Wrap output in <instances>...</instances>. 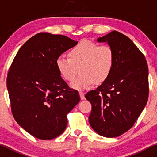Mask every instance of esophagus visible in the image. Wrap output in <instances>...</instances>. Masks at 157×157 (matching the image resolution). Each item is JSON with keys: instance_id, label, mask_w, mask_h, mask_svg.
Listing matches in <instances>:
<instances>
[{"instance_id": "obj_1", "label": "esophagus", "mask_w": 157, "mask_h": 157, "mask_svg": "<svg viewBox=\"0 0 157 157\" xmlns=\"http://www.w3.org/2000/svg\"><path fill=\"white\" fill-rule=\"evenodd\" d=\"M79 94H80V99H81V100H84V99H85V95H84V93H83L82 92H80V93H79Z\"/></svg>"}]
</instances>
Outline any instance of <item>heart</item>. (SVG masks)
Segmentation results:
<instances>
[{
    "label": "heart",
    "instance_id": "obj_1",
    "mask_svg": "<svg viewBox=\"0 0 157 157\" xmlns=\"http://www.w3.org/2000/svg\"><path fill=\"white\" fill-rule=\"evenodd\" d=\"M69 58L59 56L56 66L59 74L77 90L87 89L93 85L103 83L109 77L113 68L115 54L109 45H100L90 41H82L69 52Z\"/></svg>",
    "mask_w": 157,
    "mask_h": 157
}]
</instances>
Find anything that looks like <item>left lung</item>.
Segmentation results:
<instances>
[{"mask_svg":"<svg viewBox=\"0 0 157 157\" xmlns=\"http://www.w3.org/2000/svg\"><path fill=\"white\" fill-rule=\"evenodd\" d=\"M113 49L111 74L95 90L85 95L92 105L90 126L108 138L117 137L133 126L149 97V70L145 57L128 37L113 31L97 39Z\"/></svg>","mask_w":157,"mask_h":157,"instance_id":"obj_1","label":"left lung"}]
</instances>
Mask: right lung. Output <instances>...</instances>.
Returning <instances> with one entry per match:
<instances>
[{
  "label": "right lung",
  "mask_w": 157,
  "mask_h": 157,
  "mask_svg": "<svg viewBox=\"0 0 157 157\" xmlns=\"http://www.w3.org/2000/svg\"><path fill=\"white\" fill-rule=\"evenodd\" d=\"M63 35L42 32L18 50L7 76V89L16 122L33 136L49 140L67 125V114L80 102L77 90L62 78L56 60L77 45Z\"/></svg>",
  "instance_id": "right-lung-1"
}]
</instances>
